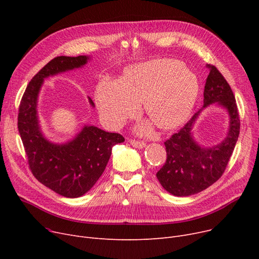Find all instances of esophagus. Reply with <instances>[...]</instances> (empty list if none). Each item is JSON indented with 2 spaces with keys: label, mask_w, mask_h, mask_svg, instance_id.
<instances>
[{
  "label": "esophagus",
  "mask_w": 259,
  "mask_h": 259,
  "mask_svg": "<svg viewBox=\"0 0 259 259\" xmlns=\"http://www.w3.org/2000/svg\"><path fill=\"white\" fill-rule=\"evenodd\" d=\"M129 143L134 147L138 149H143L146 147V144L144 142H140V141H135V140H129Z\"/></svg>",
  "instance_id": "obj_1"
}]
</instances>
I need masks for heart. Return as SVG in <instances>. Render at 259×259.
Here are the masks:
<instances>
[{"mask_svg":"<svg viewBox=\"0 0 259 259\" xmlns=\"http://www.w3.org/2000/svg\"><path fill=\"white\" fill-rule=\"evenodd\" d=\"M198 94L196 78L175 60L161 59L133 65L120 80L107 79L95 92L102 119L111 128H118L137 116L141 103L154 124L162 130L179 127L191 113ZM139 131L149 134L143 125Z\"/></svg>","mask_w":259,"mask_h":259,"instance_id":"b5f03b06","label":"heart"}]
</instances>
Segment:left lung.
<instances>
[{
    "label": "left lung",
    "mask_w": 259,
    "mask_h": 259,
    "mask_svg": "<svg viewBox=\"0 0 259 259\" xmlns=\"http://www.w3.org/2000/svg\"><path fill=\"white\" fill-rule=\"evenodd\" d=\"M209 75L203 91V106L187 124L165 142L167 159L156 178L174 196H190L201 192L219 181L238 140L240 120L232 89L217 68L208 65ZM210 104L224 107L229 115L226 138L214 146L196 142L193 127L203 108Z\"/></svg>",
    "instance_id": "obj_1"
}]
</instances>
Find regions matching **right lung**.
<instances>
[{
  "label": "right lung",
  "mask_w": 259,
  "mask_h": 259,
  "mask_svg": "<svg viewBox=\"0 0 259 259\" xmlns=\"http://www.w3.org/2000/svg\"><path fill=\"white\" fill-rule=\"evenodd\" d=\"M90 59L78 56L51 60L29 81L19 108L18 128L32 174L39 183L68 198L89 191L105 171L113 146L125 141L118 133L85 125L74 138L59 144L49 141L40 128L37 101L44 79L84 67ZM88 101L94 108L89 97Z\"/></svg>",
  "instance_id": "1"
}]
</instances>
